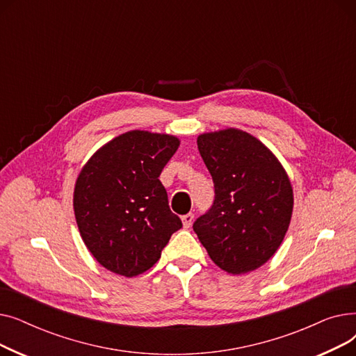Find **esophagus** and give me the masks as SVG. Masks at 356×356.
<instances>
[{"label": "esophagus", "mask_w": 356, "mask_h": 356, "mask_svg": "<svg viewBox=\"0 0 356 356\" xmlns=\"http://www.w3.org/2000/svg\"><path fill=\"white\" fill-rule=\"evenodd\" d=\"M181 220H183V227L184 228H191L192 222H193V213H186L181 216Z\"/></svg>", "instance_id": "obj_1"}]
</instances>
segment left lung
Segmentation results:
<instances>
[{"label": "left lung", "instance_id": "obj_1", "mask_svg": "<svg viewBox=\"0 0 356 356\" xmlns=\"http://www.w3.org/2000/svg\"><path fill=\"white\" fill-rule=\"evenodd\" d=\"M215 199L193 223L213 263L231 274L259 268L289 229L293 189L283 165L251 134L236 128L197 137Z\"/></svg>", "mask_w": 356, "mask_h": 356}]
</instances>
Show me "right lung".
<instances>
[{
  "label": "right lung",
  "instance_id": "obj_1",
  "mask_svg": "<svg viewBox=\"0 0 356 356\" xmlns=\"http://www.w3.org/2000/svg\"><path fill=\"white\" fill-rule=\"evenodd\" d=\"M179 138L128 131L90 157L74 184L73 209L85 245L106 270L136 277L152 268L181 220L160 175Z\"/></svg>",
  "mask_w": 356,
  "mask_h": 356
}]
</instances>
